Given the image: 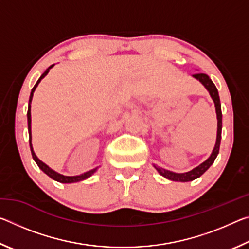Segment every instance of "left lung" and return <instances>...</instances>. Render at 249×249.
Segmentation results:
<instances>
[{"label":"left lung","instance_id":"obj_1","mask_svg":"<svg viewBox=\"0 0 249 249\" xmlns=\"http://www.w3.org/2000/svg\"><path fill=\"white\" fill-rule=\"evenodd\" d=\"M193 78H196V80L203 84L205 87V89L209 91V93L212 98L214 105H215V111H216V117H217V135H216V142L215 146H214V149L211 154L210 157L199 165L196 167L195 169H192L188 172H183V174H177V172L170 171V170H166L161 167L155 166L156 170L159 172V175H161L165 178L172 180V181H180V182H188V181H192L196 178H199L204 172L209 169V168L212 166V163L214 162V160L217 157L218 155V150H220V145H221V137H222V109H221V102H220V96H218V92L215 87V84L212 82V80L210 79L208 74L205 73H196L193 74Z\"/></svg>","mask_w":249,"mask_h":249}]
</instances>
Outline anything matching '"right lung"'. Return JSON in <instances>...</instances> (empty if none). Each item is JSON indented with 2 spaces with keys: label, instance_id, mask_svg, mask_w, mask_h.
Returning a JSON list of instances; mask_svg holds the SVG:
<instances>
[{
  "label": "right lung",
  "instance_id": "right-lung-1",
  "mask_svg": "<svg viewBox=\"0 0 249 249\" xmlns=\"http://www.w3.org/2000/svg\"><path fill=\"white\" fill-rule=\"evenodd\" d=\"M53 65H52L49 67L48 69H46L45 72L40 75V78L38 79V81L36 82L35 86H34V88L32 89V92H31V95H29V102H28V111H27V123H28V135H29V147H31V151H32V156H33V159L35 160V162L37 163V166H38L41 170H43L46 175L49 176L50 178L58 181V182H61V183H73V182H79V181H82V180H86L89 178V177H91L92 175L94 174V172L96 171V169L98 168H94V169L92 170H89L87 172H84V174H81L79 176H64L61 174H59V172L53 170L52 168L48 167L47 165H46L45 162L41 161V160L37 157V156L35 155V153H34V149H33V145H32V127H31V123H32V117H31V103H32V100H33V95H34V92H35L37 86H38L39 82L41 81V79L45 78L46 75H47V73L49 72L50 68H53Z\"/></svg>",
  "mask_w": 249,
  "mask_h": 249
}]
</instances>
